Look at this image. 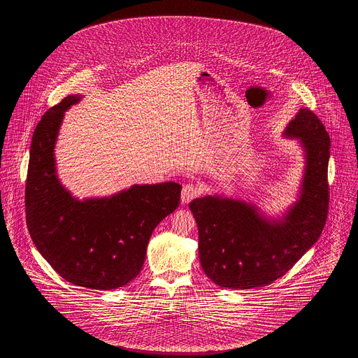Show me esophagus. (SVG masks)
<instances>
[{
    "mask_svg": "<svg viewBox=\"0 0 358 358\" xmlns=\"http://www.w3.org/2000/svg\"><path fill=\"white\" fill-rule=\"evenodd\" d=\"M199 193H200L199 187H197L196 184H193V182H189V184L184 185V187H182V192H181V203H182V204L190 203L193 199H196V197L199 196Z\"/></svg>",
    "mask_w": 358,
    "mask_h": 358,
    "instance_id": "obj_1",
    "label": "esophagus"
}]
</instances>
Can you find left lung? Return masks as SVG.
Returning a JSON list of instances; mask_svg holds the SVG:
<instances>
[{
    "instance_id": "left-lung-1",
    "label": "left lung",
    "mask_w": 358,
    "mask_h": 358,
    "mask_svg": "<svg viewBox=\"0 0 358 358\" xmlns=\"http://www.w3.org/2000/svg\"><path fill=\"white\" fill-rule=\"evenodd\" d=\"M303 148L306 171L299 200L273 220L255 205L205 196L189 208L199 227V256L206 276L220 287L248 289L283 276L321 236L329 209L330 136L322 122L301 108L283 133Z\"/></svg>"
}]
</instances>
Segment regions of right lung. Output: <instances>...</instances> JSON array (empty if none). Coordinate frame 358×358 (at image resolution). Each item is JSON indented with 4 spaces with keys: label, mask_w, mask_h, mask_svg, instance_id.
Listing matches in <instances>:
<instances>
[{
    "label": "right lung",
    "mask_w": 358,
    "mask_h": 358,
    "mask_svg": "<svg viewBox=\"0 0 358 358\" xmlns=\"http://www.w3.org/2000/svg\"><path fill=\"white\" fill-rule=\"evenodd\" d=\"M69 95L34 129L25 185L27 225L36 248L63 279L85 289H113L141 273L154 228L180 205L181 185H133L83 201L56 176L55 143Z\"/></svg>",
    "instance_id": "right-lung-1"
}]
</instances>
